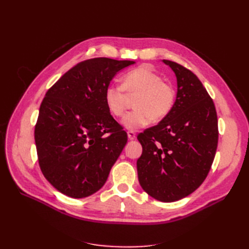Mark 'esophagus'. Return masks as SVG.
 I'll return each mask as SVG.
<instances>
[{"mask_svg": "<svg viewBox=\"0 0 249 249\" xmlns=\"http://www.w3.org/2000/svg\"><path fill=\"white\" fill-rule=\"evenodd\" d=\"M127 138L130 140H134L136 138V133L133 132V131H127Z\"/></svg>", "mask_w": 249, "mask_h": 249, "instance_id": "34e87169", "label": "esophagus"}]
</instances>
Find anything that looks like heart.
<instances>
[{"label":"heart","instance_id":"obj_1","mask_svg":"<svg viewBox=\"0 0 249 249\" xmlns=\"http://www.w3.org/2000/svg\"><path fill=\"white\" fill-rule=\"evenodd\" d=\"M139 95L135 100L136 110L124 116L125 129L137 131L147 126L152 120L166 118L175 107L176 89L163 81L161 74L148 65H141L126 71L122 84H111L105 90V103L113 116L122 117L126 108L127 95Z\"/></svg>","mask_w":249,"mask_h":249}]
</instances>
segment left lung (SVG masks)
<instances>
[{
	"label": "left lung",
	"mask_w": 249,
	"mask_h": 249,
	"mask_svg": "<svg viewBox=\"0 0 249 249\" xmlns=\"http://www.w3.org/2000/svg\"><path fill=\"white\" fill-rule=\"evenodd\" d=\"M175 71L178 93L170 114L137 138L139 183L164 202L184 198L206 179L218 144L215 105L198 78L185 66L163 60Z\"/></svg>",
	"instance_id": "left-lung-1"
}]
</instances>
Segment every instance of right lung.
I'll use <instances>...</instances> for the list:
<instances>
[{
    "mask_svg": "<svg viewBox=\"0 0 249 249\" xmlns=\"http://www.w3.org/2000/svg\"><path fill=\"white\" fill-rule=\"evenodd\" d=\"M129 60L93 58L65 72L43 97L34 138L39 167L58 191L72 198L93 194L106 183L127 141L112 117L105 90Z\"/></svg>",
    "mask_w": 249,
    "mask_h": 249,
    "instance_id": "add662e5",
    "label": "right lung"
}]
</instances>
